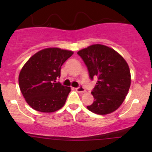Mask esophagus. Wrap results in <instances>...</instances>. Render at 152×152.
<instances>
[{
	"label": "esophagus",
	"mask_w": 152,
	"mask_h": 152,
	"mask_svg": "<svg viewBox=\"0 0 152 152\" xmlns=\"http://www.w3.org/2000/svg\"><path fill=\"white\" fill-rule=\"evenodd\" d=\"M75 90H76V91L78 93H84L85 92V89L84 88V87H82V86H79V87H77V88H75Z\"/></svg>",
	"instance_id": "esophagus-1"
}]
</instances>
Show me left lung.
I'll list each match as a JSON object with an SVG mask.
<instances>
[{
  "label": "left lung",
  "mask_w": 152,
  "mask_h": 152,
  "mask_svg": "<svg viewBox=\"0 0 152 152\" xmlns=\"http://www.w3.org/2000/svg\"><path fill=\"white\" fill-rule=\"evenodd\" d=\"M88 68L91 80L96 79L93 89L94 101L87 108L99 115L116 110L128 94L131 75L126 60L117 52L96 44L77 52Z\"/></svg>",
  "instance_id": "1"
}]
</instances>
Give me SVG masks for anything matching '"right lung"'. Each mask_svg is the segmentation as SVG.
<instances>
[{"instance_id": "1", "label": "right lung", "mask_w": 152, "mask_h": 152, "mask_svg": "<svg viewBox=\"0 0 152 152\" xmlns=\"http://www.w3.org/2000/svg\"><path fill=\"white\" fill-rule=\"evenodd\" d=\"M73 53L58 48H48L33 55L24 64L19 75V85L32 108L52 113L64 105L71 88L56 80L61 76V65Z\"/></svg>"}]
</instances>
